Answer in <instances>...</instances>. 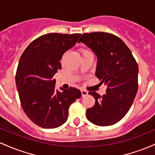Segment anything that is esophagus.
I'll list each match as a JSON object with an SVG mask.
<instances>
[{
	"mask_svg": "<svg viewBox=\"0 0 155 155\" xmlns=\"http://www.w3.org/2000/svg\"><path fill=\"white\" fill-rule=\"evenodd\" d=\"M81 95H82L83 97L84 96H86L88 95V92L86 91V90H81Z\"/></svg>",
	"mask_w": 155,
	"mask_h": 155,
	"instance_id": "34e87169",
	"label": "esophagus"
}]
</instances>
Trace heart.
<instances>
[{"mask_svg": "<svg viewBox=\"0 0 155 155\" xmlns=\"http://www.w3.org/2000/svg\"><path fill=\"white\" fill-rule=\"evenodd\" d=\"M85 52H87V51H83V54H84V53H85Z\"/></svg>", "mask_w": 155, "mask_h": 155, "instance_id": "b5f03b06", "label": "heart"}]
</instances>
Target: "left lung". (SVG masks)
<instances>
[{
	"mask_svg": "<svg viewBox=\"0 0 155 155\" xmlns=\"http://www.w3.org/2000/svg\"><path fill=\"white\" fill-rule=\"evenodd\" d=\"M84 44L97 56L95 76L107 87L101 96L89 92L95 99L86 117L97 126L116 124L125 116L138 91V66L132 52L122 39L104 32L84 33L78 43Z\"/></svg>",
	"mask_w": 155,
	"mask_h": 155,
	"instance_id": "8db88e82",
	"label": "left lung"
}]
</instances>
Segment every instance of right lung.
Wrapping results in <instances>:
<instances>
[{
    "label": "right lung",
    "mask_w": 155,
    "mask_h": 155,
    "mask_svg": "<svg viewBox=\"0 0 155 155\" xmlns=\"http://www.w3.org/2000/svg\"><path fill=\"white\" fill-rule=\"evenodd\" d=\"M81 34L48 33L29 44L19 59L16 84L25 113L35 124L56 128L66 122L68 108L81 91L74 87L55 90L53 76L61 69L64 53L72 48Z\"/></svg>",
    "instance_id": "right-lung-1"
}]
</instances>
